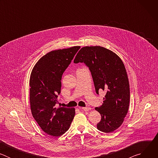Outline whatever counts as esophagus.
Masks as SVG:
<instances>
[{
  "label": "esophagus",
  "instance_id": "1",
  "mask_svg": "<svg viewBox=\"0 0 158 158\" xmlns=\"http://www.w3.org/2000/svg\"><path fill=\"white\" fill-rule=\"evenodd\" d=\"M79 108L80 110H85V111L91 110V108H90V107H79Z\"/></svg>",
  "mask_w": 158,
  "mask_h": 158
}]
</instances>
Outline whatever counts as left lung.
<instances>
[{
    "label": "left lung",
    "mask_w": 158,
    "mask_h": 158,
    "mask_svg": "<svg viewBox=\"0 0 158 158\" xmlns=\"http://www.w3.org/2000/svg\"><path fill=\"white\" fill-rule=\"evenodd\" d=\"M74 62H84L89 68L96 92H107L103 104L95 109L101 115L98 129L112 132L123 124L129 106L130 90L127 72L121 58L101 46H85L77 54Z\"/></svg>",
    "instance_id": "1"
}]
</instances>
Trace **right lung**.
Segmentation results:
<instances>
[{"label":"right lung","mask_w":158,"mask_h":158,"mask_svg":"<svg viewBox=\"0 0 158 158\" xmlns=\"http://www.w3.org/2000/svg\"><path fill=\"white\" fill-rule=\"evenodd\" d=\"M80 46L52 51L42 56L31 72L30 104L32 114L40 128L52 136H60L69 129L75 108L56 107L60 93L62 76Z\"/></svg>","instance_id":"obj_1"}]
</instances>
